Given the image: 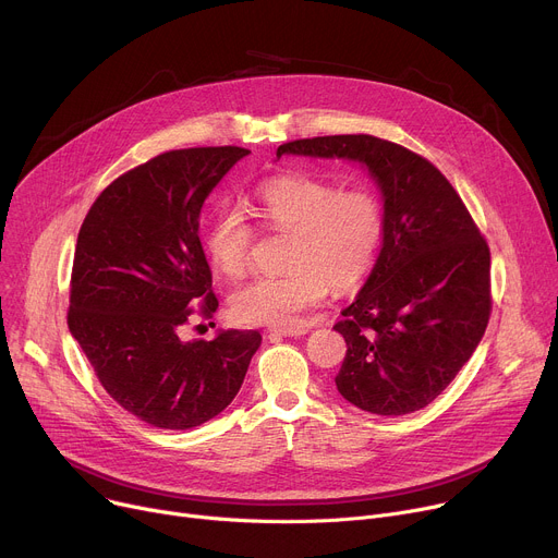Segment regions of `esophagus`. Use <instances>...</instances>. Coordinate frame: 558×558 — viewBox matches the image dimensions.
Instances as JSON below:
<instances>
[{
    "mask_svg": "<svg viewBox=\"0 0 558 558\" xmlns=\"http://www.w3.org/2000/svg\"><path fill=\"white\" fill-rule=\"evenodd\" d=\"M269 338H293V336H304V327H274L267 331Z\"/></svg>",
    "mask_w": 558,
    "mask_h": 558,
    "instance_id": "34e87169",
    "label": "esophagus"
}]
</instances>
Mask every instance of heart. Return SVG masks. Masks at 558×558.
I'll use <instances>...</instances> for the list:
<instances>
[{"mask_svg":"<svg viewBox=\"0 0 558 558\" xmlns=\"http://www.w3.org/2000/svg\"><path fill=\"white\" fill-rule=\"evenodd\" d=\"M263 222L289 235L284 274L258 276L231 293V313L245 325L287 327L320 304L329 284L357 287L373 269L384 241V207L368 190H342L313 177H280L258 190ZM254 229L241 209H220L205 233L211 263L229 278L252 265Z\"/></svg>","mask_w":558,"mask_h":558,"instance_id":"heart-1","label":"heart"}]
</instances>
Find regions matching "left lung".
I'll use <instances>...</instances> for the list:
<instances>
[{
	"label": "left lung",
	"instance_id": "left-lung-1",
	"mask_svg": "<svg viewBox=\"0 0 558 558\" xmlns=\"http://www.w3.org/2000/svg\"><path fill=\"white\" fill-rule=\"evenodd\" d=\"M282 154L360 161L384 196L381 252L333 327L347 342L338 390L353 407L386 417L428 407L486 333V238L448 179L404 145L336 134L282 143L276 156Z\"/></svg>",
	"mask_w": 558,
	"mask_h": 558
}]
</instances>
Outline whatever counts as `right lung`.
Returning a JSON list of instances; mask_svg holds the SVG:
<instances>
[{"label": "right lung", "instance_id": "add662e5", "mask_svg": "<svg viewBox=\"0 0 558 558\" xmlns=\"http://www.w3.org/2000/svg\"><path fill=\"white\" fill-rule=\"evenodd\" d=\"M235 145L163 151L114 179L78 229L68 329L112 400L166 430L201 426L241 390L258 331L181 340L218 300L198 238L205 198L247 156Z\"/></svg>", "mask_w": 558, "mask_h": 558}]
</instances>
